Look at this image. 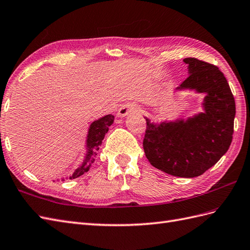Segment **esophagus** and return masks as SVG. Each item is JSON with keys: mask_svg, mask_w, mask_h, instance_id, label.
I'll list each match as a JSON object with an SVG mask.
<instances>
[{"mask_svg": "<svg viewBox=\"0 0 250 250\" xmlns=\"http://www.w3.org/2000/svg\"><path fill=\"white\" fill-rule=\"evenodd\" d=\"M138 111H139V108L135 104H124L123 106L119 108L117 115H118V117H125V116H126L127 114L138 112Z\"/></svg>", "mask_w": 250, "mask_h": 250, "instance_id": "esophagus-1", "label": "esophagus"}]
</instances>
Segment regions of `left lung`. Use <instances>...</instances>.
<instances>
[{
    "label": "left lung",
    "instance_id": "left-lung-1",
    "mask_svg": "<svg viewBox=\"0 0 250 250\" xmlns=\"http://www.w3.org/2000/svg\"><path fill=\"white\" fill-rule=\"evenodd\" d=\"M189 76L177 88L206 93L205 113L187 121L156 125L146 118L143 142L150 164L173 176L195 177L214 166L232 142L234 97L219 67L196 58H186Z\"/></svg>",
    "mask_w": 250,
    "mask_h": 250
}]
</instances>
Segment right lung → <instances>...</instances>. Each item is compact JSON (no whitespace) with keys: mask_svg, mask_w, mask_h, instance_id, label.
I'll return each instance as SVG.
<instances>
[{"mask_svg":"<svg viewBox=\"0 0 250 250\" xmlns=\"http://www.w3.org/2000/svg\"><path fill=\"white\" fill-rule=\"evenodd\" d=\"M114 121L113 115H106V116L100 118L99 120H96L91 125L87 135V146H88V153L86 155L85 162L82 164L79 169H77L73 175H70L69 178H77L84 174L85 172L88 171L91 165L95 161L96 151L99 150V146H101L102 140H104L105 134L108 131V126H110Z\"/></svg>","mask_w":250,"mask_h":250,"instance_id":"right-lung-1","label":"right lung"}]
</instances>
